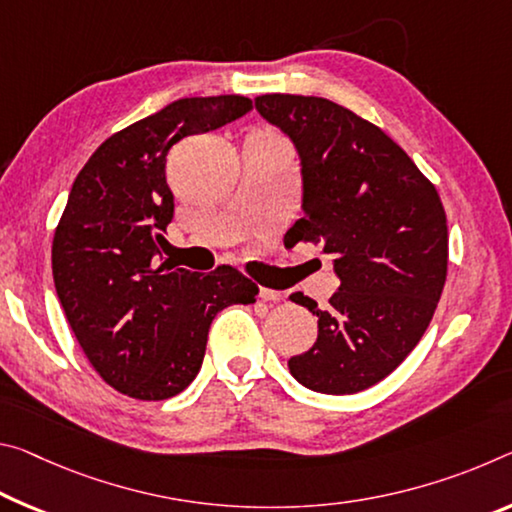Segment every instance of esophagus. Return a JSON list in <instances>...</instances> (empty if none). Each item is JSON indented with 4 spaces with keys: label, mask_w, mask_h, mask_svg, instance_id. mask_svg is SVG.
<instances>
[{
    "label": "esophagus",
    "mask_w": 512,
    "mask_h": 512,
    "mask_svg": "<svg viewBox=\"0 0 512 512\" xmlns=\"http://www.w3.org/2000/svg\"><path fill=\"white\" fill-rule=\"evenodd\" d=\"M259 298H262V300H269V303H278V300H282L285 296H282V291H275V289H269V287H262V289H259Z\"/></svg>",
    "instance_id": "obj_1"
}]
</instances>
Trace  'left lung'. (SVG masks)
Returning <instances> with one entry per match:
<instances>
[{
	"label": "left lung",
	"instance_id": "1",
	"mask_svg": "<svg viewBox=\"0 0 512 512\" xmlns=\"http://www.w3.org/2000/svg\"><path fill=\"white\" fill-rule=\"evenodd\" d=\"M255 107L296 143L305 216L296 241L335 257L339 289L319 310L310 351L289 371L323 394H355L408 358L431 323L449 264V230L435 184L383 129L314 95L269 93Z\"/></svg>",
	"mask_w": 512,
	"mask_h": 512
}]
</instances>
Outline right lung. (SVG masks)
<instances>
[{"instance_id":"1","label":"right lung","mask_w":512,"mask_h":512,"mask_svg":"<svg viewBox=\"0 0 512 512\" xmlns=\"http://www.w3.org/2000/svg\"><path fill=\"white\" fill-rule=\"evenodd\" d=\"M253 109L243 95L182 97L109 136L72 184L54 230L56 296L100 378L139 401H164L198 376L209 326L259 287L230 264L193 273L159 264L175 198L166 157L177 141Z\"/></svg>"}]
</instances>
